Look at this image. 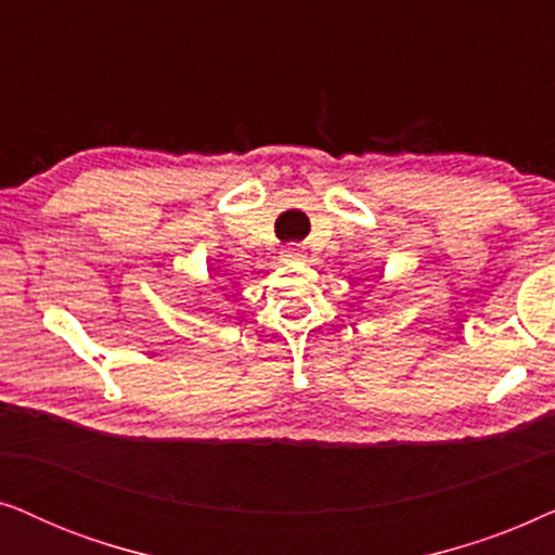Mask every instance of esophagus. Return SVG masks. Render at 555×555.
<instances>
[{"label":"esophagus","instance_id":"34e87169","mask_svg":"<svg viewBox=\"0 0 555 555\" xmlns=\"http://www.w3.org/2000/svg\"><path fill=\"white\" fill-rule=\"evenodd\" d=\"M283 257H285V262H298V260H302V249L291 245L283 249Z\"/></svg>","mask_w":555,"mask_h":555}]
</instances>
